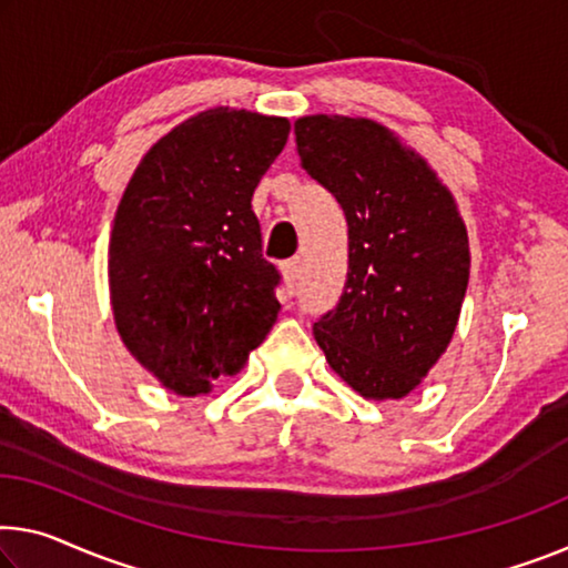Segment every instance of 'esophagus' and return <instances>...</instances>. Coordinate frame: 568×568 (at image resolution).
I'll use <instances>...</instances> for the list:
<instances>
[{
	"instance_id": "34e87169",
	"label": "esophagus",
	"mask_w": 568,
	"mask_h": 568,
	"mask_svg": "<svg viewBox=\"0 0 568 568\" xmlns=\"http://www.w3.org/2000/svg\"><path fill=\"white\" fill-rule=\"evenodd\" d=\"M282 274H284L286 292L294 294V292H296V282H300V261H296V258L284 261V264H282Z\"/></svg>"
}]
</instances>
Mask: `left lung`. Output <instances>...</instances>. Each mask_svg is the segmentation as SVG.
<instances>
[{
    "instance_id": "left-lung-1",
    "label": "left lung",
    "mask_w": 568,
    "mask_h": 568,
    "mask_svg": "<svg viewBox=\"0 0 568 568\" xmlns=\"http://www.w3.org/2000/svg\"><path fill=\"white\" fill-rule=\"evenodd\" d=\"M302 168L343 207L347 282L314 339L363 398H404L455 335L469 241L455 197L424 156L371 119L294 121Z\"/></svg>"
}]
</instances>
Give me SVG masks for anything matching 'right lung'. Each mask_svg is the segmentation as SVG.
<instances>
[{
  "label": "right lung",
  "mask_w": 568,
  "mask_h": 568,
  "mask_svg": "<svg viewBox=\"0 0 568 568\" xmlns=\"http://www.w3.org/2000/svg\"><path fill=\"white\" fill-rule=\"evenodd\" d=\"M290 121L200 111L164 134L121 197L109 241L113 322L168 390L211 394L264 343L282 304L251 211Z\"/></svg>",
  "instance_id": "obj_1"
}]
</instances>
